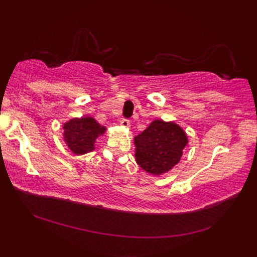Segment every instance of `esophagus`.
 I'll list each match as a JSON object with an SVG mask.
<instances>
[{
  "label": "esophagus",
  "mask_w": 257,
  "mask_h": 257,
  "mask_svg": "<svg viewBox=\"0 0 257 257\" xmlns=\"http://www.w3.org/2000/svg\"><path fill=\"white\" fill-rule=\"evenodd\" d=\"M120 124L122 125V127L129 128V127H130V120H128V119H122V120L120 121Z\"/></svg>",
  "instance_id": "34e87169"
}]
</instances>
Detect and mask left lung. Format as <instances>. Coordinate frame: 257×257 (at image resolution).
<instances>
[{
    "label": "left lung",
    "mask_w": 257,
    "mask_h": 257,
    "mask_svg": "<svg viewBox=\"0 0 257 257\" xmlns=\"http://www.w3.org/2000/svg\"><path fill=\"white\" fill-rule=\"evenodd\" d=\"M188 139L175 122L155 120L135 137L136 162L151 175H162L175 167Z\"/></svg>",
    "instance_id": "obj_1"
}]
</instances>
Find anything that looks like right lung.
<instances>
[{
	"label": "right lung",
	"instance_id": "add662e5",
	"mask_svg": "<svg viewBox=\"0 0 257 257\" xmlns=\"http://www.w3.org/2000/svg\"><path fill=\"white\" fill-rule=\"evenodd\" d=\"M64 142L75 154H85L94 151L95 141L104 134L105 127L90 116L71 119L63 124Z\"/></svg>",
	"mask_w": 257,
	"mask_h": 257
}]
</instances>
